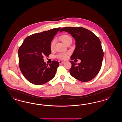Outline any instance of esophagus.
Returning a JSON list of instances; mask_svg holds the SVG:
<instances>
[{
    "label": "esophagus",
    "mask_w": 122,
    "mask_h": 122,
    "mask_svg": "<svg viewBox=\"0 0 122 122\" xmlns=\"http://www.w3.org/2000/svg\"><path fill=\"white\" fill-rule=\"evenodd\" d=\"M58 62H59V64H63L65 62L64 61H62V60H59V61H58Z\"/></svg>",
    "instance_id": "34e87169"
}]
</instances>
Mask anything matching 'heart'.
Wrapping results in <instances>:
<instances>
[{"label": "heart", "instance_id": "1", "mask_svg": "<svg viewBox=\"0 0 122 122\" xmlns=\"http://www.w3.org/2000/svg\"><path fill=\"white\" fill-rule=\"evenodd\" d=\"M60 39H61V41L64 42L65 44H66L70 40H72L71 37L69 35H62L60 37ZM55 41L54 40H53L52 41V42H51L50 47L52 49L54 48V46L55 45ZM57 57V58H58L59 59H65L66 58H67V53H59V54H58Z\"/></svg>", "mask_w": 122, "mask_h": 122}]
</instances>
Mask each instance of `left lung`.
Segmentation results:
<instances>
[{
    "label": "left lung",
    "instance_id": "1",
    "mask_svg": "<svg viewBox=\"0 0 122 122\" xmlns=\"http://www.w3.org/2000/svg\"><path fill=\"white\" fill-rule=\"evenodd\" d=\"M63 31L70 33L76 40L71 60H81L78 64L70 61V75L80 81H91L98 74L102 65L104 53L101 41L91 31L81 27H64L60 32Z\"/></svg>",
    "mask_w": 122,
    "mask_h": 122
}]
</instances>
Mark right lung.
<instances>
[{"instance_id": "add662e5", "label": "right lung", "mask_w": 122, "mask_h": 122, "mask_svg": "<svg viewBox=\"0 0 122 122\" xmlns=\"http://www.w3.org/2000/svg\"><path fill=\"white\" fill-rule=\"evenodd\" d=\"M60 27L27 36L18 50L20 70L25 78L31 83L41 85L55 76L59 63L53 61L49 65L43 56L51 54L50 44Z\"/></svg>"}]
</instances>
